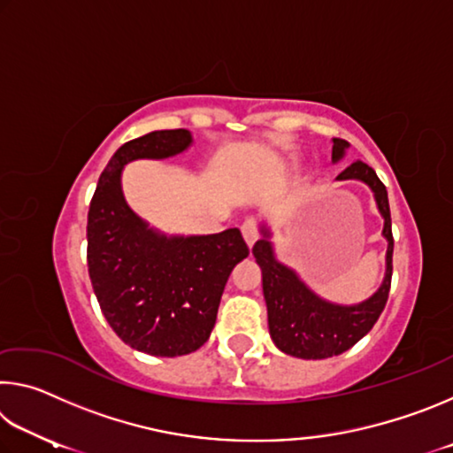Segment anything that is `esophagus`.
<instances>
[{
    "mask_svg": "<svg viewBox=\"0 0 453 453\" xmlns=\"http://www.w3.org/2000/svg\"><path fill=\"white\" fill-rule=\"evenodd\" d=\"M242 234H243V237H245V242H248V245L251 248V245L256 243L257 235H259L256 221H254V219H245L243 224H242Z\"/></svg>",
    "mask_w": 453,
    "mask_h": 453,
    "instance_id": "obj_1",
    "label": "esophagus"
}]
</instances>
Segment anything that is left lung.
Wrapping results in <instances>:
<instances>
[{"mask_svg":"<svg viewBox=\"0 0 453 453\" xmlns=\"http://www.w3.org/2000/svg\"><path fill=\"white\" fill-rule=\"evenodd\" d=\"M349 148L346 140L334 137L332 159L340 162ZM337 180H359L372 188L375 203L383 218V237L388 240L386 254V275L380 289L362 303L337 305L321 300L319 296L305 286L294 270L280 264L273 254L270 242V229L262 227V240L254 245L256 262L262 267L264 297L267 305V324L275 346L283 354L302 359H326L340 356L362 340L370 332L375 321L386 308L389 286H392V256L394 235L392 216H389V202L386 186L370 165L354 162L348 165Z\"/></svg>","mask_w":453,"mask_h":453,"instance_id":"1","label":"left lung"}]
</instances>
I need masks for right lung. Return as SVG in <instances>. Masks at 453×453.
<instances>
[{"mask_svg": "<svg viewBox=\"0 0 453 453\" xmlns=\"http://www.w3.org/2000/svg\"><path fill=\"white\" fill-rule=\"evenodd\" d=\"M191 145L188 129H162L121 145L99 175L88 213V270L107 324L129 348L175 357L202 348L229 273L250 250L237 227L211 235L159 234L129 208L121 172Z\"/></svg>", "mask_w": 453, "mask_h": 453, "instance_id": "obj_1", "label": "right lung"}]
</instances>
